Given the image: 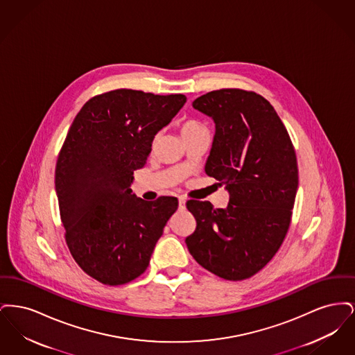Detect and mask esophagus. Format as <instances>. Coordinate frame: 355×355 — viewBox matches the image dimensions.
I'll return each instance as SVG.
<instances>
[{"instance_id":"obj_1","label":"esophagus","mask_w":355,"mask_h":355,"mask_svg":"<svg viewBox=\"0 0 355 355\" xmlns=\"http://www.w3.org/2000/svg\"><path fill=\"white\" fill-rule=\"evenodd\" d=\"M186 201H185V198H182V197H181V198H180V200H178V209H180V210H185V207H186Z\"/></svg>"}]
</instances>
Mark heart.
Segmentation results:
<instances>
[{
    "label": "heart",
    "mask_w": 355,
    "mask_h": 355,
    "mask_svg": "<svg viewBox=\"0 0 355 355\" xmlns=\"http://www.w3.org/2000/svg\"><path fill=\"white\" fill-rule=\"evenodd\" d=\"M180 132H181V135H182L184 139L186 141V139H189V138H191L194 135H200L202 132H207V129H206V126L203 123L196 121V119H187V121L181 123Z\"/></svg>",
    "instance_id": "obj_1"
}]
</instances>
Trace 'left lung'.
<instances>
[{"label":"left lung","instance_id":"8db88e82","mask_svg":"<svg viewBox=\"0 0 355 355\" xmlns=\"http://www.w3.org/2000/svg\"><path fill=\"white\" fill-rule=\"evenodd\" d=\"M193 107L216 123L205 171L230 198L226 209L186 202L197 222L186 246L206 270L242 281L263 269L286 236L298 189L295 150L270 102L254 92L213 90Z\"/></svg>","mask_w":355,"mask_h":355}]
</instances>
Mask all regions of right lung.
<instances>
[{
	"instance_id": "right-lung-1",
	"label": "right lung",
	"mask_w": 355,
	"mask_h": 355,
	"mask_svg": "<svg viewBox=\"0 0 355 355\" xmlns=\"http://www.w3.org/2000/svg\"><path fill=\"white\" fill-rule=\"evenodd\" d=\"M184 94L117 89L90 98L73 121L55 165V191L70 254L103 285L148 269L154 246L178 207L175 197L132 194L135 170L185 105Z\"/></svg>"
}]
</instances>
